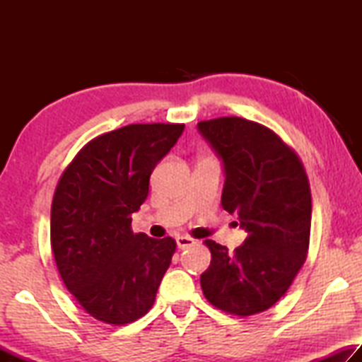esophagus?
<instances>
[{
	"label": "esophagus",
	"instance_id": "34e87169",
	"mask_svg": "<svg viewBox=\"0 0 362 362\" xmlns=\"http://www.w3.org/2000/svg\"><path fill=\"white\" fill-rule=\"evenodd\" d=\"M177 247L179 249H187V247H192L196 244V241L193 240V238H188V236H177Z\"/></svg>",
	"mask_w": 362,
	"mask_h": 362
}]
</instances>
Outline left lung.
<instances>
[{
    "label": "left lung",
    "instance_id": "8db88e82",
    "mask_svg": "<svg viewBox=\"0 0 362 362\" xmlns=\"http://www.w3.org/2000/svg\"><path fill=\"white\" fill-rule=\"evenodd\" d=\"M198 132L222 159V207L238 216L247 233L233 254L204 241L212 259L201 287L226 313H260L284 296L305 263L311 226L308 179L296 153L259 122L225 116L198 122Z\"/></svg>",
    "mask_w": 362,
    "mask_h": 362
}]
</instances>
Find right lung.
<instances>
[{
	"mask_svg": "<svg viewBox=\"0 0 362 362\" xmlns=\"http://www.w3.org/2000/svg\"><path fill=\"white\" fill-rule=\"evenodd\" d=\"M185 124H129L84 146L54 193L51 246L60 276L86 313L107 324L139 320L155 303L175 252L173 238L134 235L132 214L150 175Z\"/></svg>",
	"mask_w": 362,
	"mask_h": 362,
	"instance_id": "obj_1",
	"label": "right lung"
}]
</instances>
